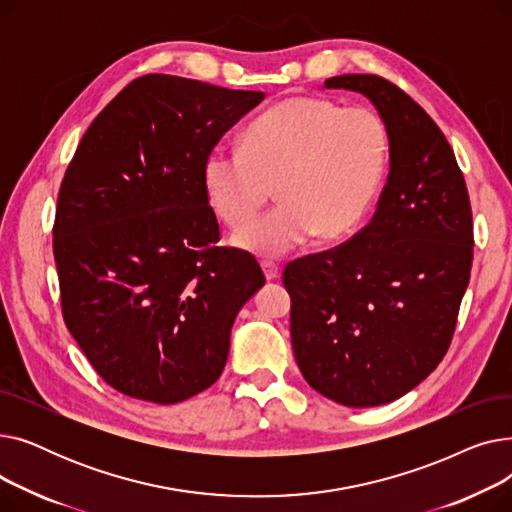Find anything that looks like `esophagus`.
I'll return each instance as SVG.
<instances>
[{
    "mask_svg": "<svg viewBox=\"0 0 512 512\" xmlns=\"http://www.w3.org/2000/svg\"><path fill=\"white\" fill-rule=\"evenodd\" d=\"M261 267H263V274H265L267 282H272V280H276L280 276V267L276 263H272V261H263Z\"/></svg>",
    "mask_w": 512,
    "mask_h": 512,
    "instance_id": "1",
    "label": "esophagus"
}]
</instances>
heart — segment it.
I'll list each match as a JSON object with an SVG mask.
<instances>
[{
    "label": "heart",
    "instance_id": "obj_1",
    "mask_svg": "<svg viewBox=\"0 0 512 512\" xmlns=\"http://www.w3.org/2000/svg\"><path fill=\"white\" fill-rule=\"evenodd\" d=\"M390 134L369 107L326 97H288L245 132V149L215 147L203 166L207 199L232 230L245 228L272 199L280 205L236 242L255 255L280 257L309 242L357 230L386 174Z\"/></svg>",
    "mask_w": 512,
    "mask_h": 512
}]
</instances>
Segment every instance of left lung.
Instances as JSON below:
<instances>
[{"mask_svg":"<svg viewBox=\"0 0 512 512\" xmlns=\"http://www.w3.org/2000/svg\"><path fill=\"white\" fill-rule=\"evenodd\" d=\"M326 89L363 93L390 134V172L373 218L342 245L284 267L290 338L307 384L344 407H378L444 359L473 261V215L444 132L378 74Z\"/></svg>","mask_w":512,"mask_h":512,"instance_id":"obj_1","label":"left lung"}]
</instances>
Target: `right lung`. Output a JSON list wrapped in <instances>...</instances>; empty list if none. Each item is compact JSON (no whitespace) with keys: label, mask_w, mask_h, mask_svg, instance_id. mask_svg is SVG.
Instances as JSON below:
<instances>
[{"label":"right lung","mask_w":512,"mask_h":512,"mask_svg":"<svg viewBox=\"0 0 512 512\" xmlns=\"http://www.w3.org/2000/svg\"><path fill=\"white\" fill-rule=\"evenodd\" d=\"M263 97L147 74L78 143L53 222L62 315L126 396L174 405L209 388L236 313L265 284L251 253L215 247L203 184L207 155Z\"/></svg>","instance_id":"1"}]
</instances>
